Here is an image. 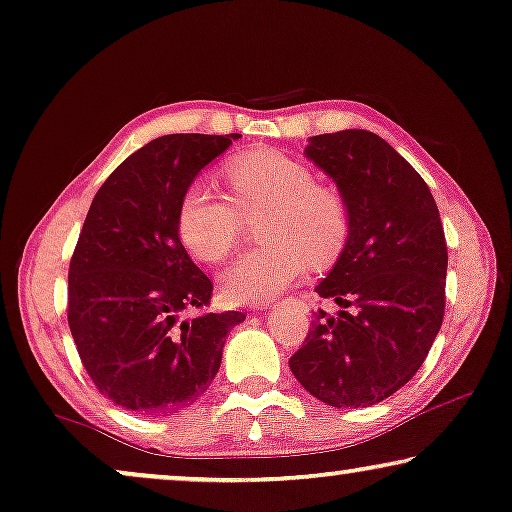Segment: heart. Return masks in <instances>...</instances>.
Returning a JSON list of instances; mask_svg holds the SVG:
<instances>
[{
  "instance_id": "b5f03b06",
  "label": "heart",
  "mask_w": 512,
  "mask_h": 512,
  "mask_svg": "<svg viewBox=\"0 0 512 512\" xmlns=\"http://www.w3.org/2000/svg\"><path fill=\"white\" fill-rule=\"evenodd\" d=\"M232 199L194 181L178 201L176 229L183 246L204 264H220L241 239L243 218L266 211L259 239L266 246L236 257L220 278L234 304H262L304 276L308 264L327 269L350 236L345 201L315 183L313 169L278 150H248L225 164Z\"/></svg>"
}]
</instances>
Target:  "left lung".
Segmentation results:
<instances>
[{
    "mask_svg": "<svg viewBox=\"0 0 512 512\" xmlns=\"http://www.w3.org/2000/svg\"><path fill=\"white\" fill-rule=\"evenodd\" d=\"M306 155L341 190L350 236L315 287L341 311H318L290 369L327 406L366 408L415 376L443 325V222L422 176L378 134L311 136Z\"/></svg>",
    "mask_w": 512,
    "mask_h": 512,
    "instance_id": "left-lung-1",
    "label": "left lung"
}]
</instances>
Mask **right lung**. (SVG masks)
<instances>
[{"label":"right lung","mask_w":512,"mask_h":512,"mask_svg":"<svg viewBox=\"0 0 512 512\" xmlns=\"http://www.w3.org/2000/svg\"><path fill=\"white\" fill-rule=\"evenodd\" d=\"M239 134H167L99 187L69 262L67 320L99 394L139 415L192 406L220 369L239 311L199 313L213 283L178 239L176 211L194 176Z\"/></svg>","instance_id":"1"}]
</instances>
